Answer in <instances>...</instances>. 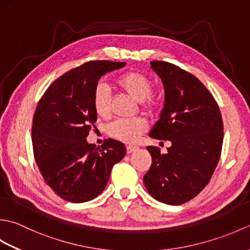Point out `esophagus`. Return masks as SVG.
Masks as SVG:
<instances>
[{"mask_svg":"<svg viewBox=\"0 0 250 250\" xmlns=\"http://www.w3.org/2000/svg\"><path fill=\"white\" fill-rule=\"evenodd\" d=\"M137 149H139V147H136V146H131V145L126 146V152H128V153L134 152V151H136Z\"/></svg>","mask_w":250,"mask_h":250,"instance_id":"1","label":"esophagus"}]
</instances>
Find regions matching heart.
<instances>
[{"label":"heart","mask_w":250,"mask_h":250,"mask_svg":"<svg viewBox=\"0 0 250 250\" xmlns=\"http://www.w3.org/2000/svg\"><path fill=\"white\" fill-rule=\"evenodd\" d=\"M118 87L136 102H140L142 107L151 111L157 107L158 101L151 94V82L144 74L131 71L121 74L116 79ZM93 108L101 118H107L110 114V97L106 86L99 83L93 92ZM147 129L144 119L117 120L108 126L110 136L124 143H135Z\"/></svg>","instance_id":"b5f03b06"}]
</instances>
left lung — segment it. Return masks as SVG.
<instances>
[{"mask_svg": "<svg viewBox=\"0 0 250 250\" xmlns=\"http://www.w3.org/2000/svg\"><path fill=\"white\" fill-rule=\"evenodd\" d=\"M161 79L164 103L149 136L172 143L167 153L148 146L152 163L145 187L153 199L180 205L198 195L218 164L224 124L213 95L195 76L172 63L151 61Z\"/></svg>", "mask_w": 250, "mask_h": 250, "instance_id": "8db88e82", "label": "left lung"}]
</instances>
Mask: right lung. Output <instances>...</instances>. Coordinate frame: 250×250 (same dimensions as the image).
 <instances>
[{
  "label": "right lung",
  "instance_id": "1",
  "mask_svg": "<svg viewBox=\"0 0 250 250\" xmlns=\"http://www.w3.org/2000/svg\"><path fill=\"white\" fill-rule=\"evenodd\" d=\"M125 64L84 63L52 83L36 107L32 143L37 167L55 193L72 203L91 201L102 193L111 168L126 153L119 141L106 140L102 149L87 142L98 118L92 100L100 78Z\"/></svg>",
  "mask_w": 250,
  "mask_h": 250
}]
</instances>
